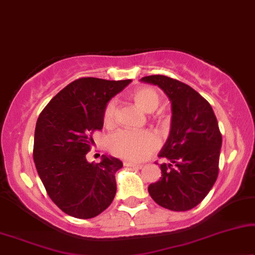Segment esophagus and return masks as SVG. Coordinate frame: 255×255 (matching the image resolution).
Here are the masks:
<instances>
[{"label": "esophagus", "instance_id": "1", "mask_svg": "<svg viewBox=\"0 0 255 255\" xmlns=\"http://www.w3.org/2000/svg\"><path fill=\"white\" fill-rule=\"evenodd\" d=\"M124 164L126 167H131V168H137V169H141L142 168V164H138V163H134V162H125Z\"/></svg>", "mask_w": 255, "mask_h": 255}]
</instances>
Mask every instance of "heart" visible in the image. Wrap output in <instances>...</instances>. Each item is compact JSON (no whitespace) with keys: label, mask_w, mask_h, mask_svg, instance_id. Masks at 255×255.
I'll use <instances>...</instances> for the list:
<instances>
[{"label":"heart","mask_w":255,"mask_h":255,"mask_svg":"<svg viewBox=\"0 0 255 255\" xmlns=\"http://www.w3.org/2000/svg\"><path fill=\"white\" fill-rule=\"evenodd\" d=\"M135 103L147 113H152L157 110L161 103L159 94L151 87H140L131 94ZM117 118V101L112 99L104 108L103 121L106 127H112ZM108 147L115 156L142 161L152 151L158 148V140L150 130H130L120 129L115 131L108 138Z\"/></svg>","instance_id":"heart-1"}]
</instances>
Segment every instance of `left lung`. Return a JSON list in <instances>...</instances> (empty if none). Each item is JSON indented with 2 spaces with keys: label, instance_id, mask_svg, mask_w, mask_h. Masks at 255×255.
<instances>
[{
  "label": "left lung",
  "instance_id": "left-lung-1",
  "mask_svg": "<svg viewBox=\"0 0 255 255\" xmlns=\"http://www.w3.org/2000/svg\"><path fill=\"white\" fill-rule=\"evenodd\" d=\"M141 81L163 90L171 101V129L159 157L162 177L148 186L149 195L162 208L188 211L205 198L219 172L222 134L208 101L192 87L155 74Z\"/></svg>",
  "mask_w": 255,
  "mask_h": 255
}]
</instances>
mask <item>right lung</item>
Returning a JSON list of instances; mask_svg holds the SVG:
<instances>
[{
	"instance_id": "1",
	"label": "right lung",
	"mask_w": 255,
	"mask_h": 255,
	"mask_svg": "<svg viewBox=\"0 0 255 255\" xmlns=\"http://www.w3.org/2000/svg\"><path fill=\"white\" fill-rule=\"evenodd\" d=\"M80 78L56 94L37 119L33 162L47 195L66 215L90 219L105 211L117 193L120 159H86L92 134L104 126L106 104L130 83Z\"/></svg>"
}]
</instances>
